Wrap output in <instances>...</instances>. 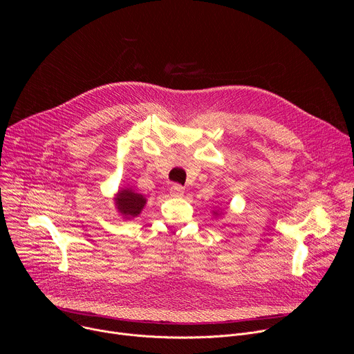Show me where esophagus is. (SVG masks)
<instances>
[{
  "mask_svg": "<svg viewBox=\"0 0 354 354\" xmlns=\"http://www.w3.org/2000/svg\"><path fill=\"white\" fill-rule=\"evenodd\" d=\"M169 190H171V194H172L174 197H182L183 193H185V189H183L180 185H172Z\"/></svg>",
  "mask_w": 354,
  "mask_h": 354,
  "instance_id": "obj_1",
  "label": "esophagus"
}]
</instances>
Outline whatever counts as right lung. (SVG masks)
Segmentation results:
<instances>
[{
    "mask_svg": "<svg viewBox=\"0 0 354 354\" xmlns=\"http://www.w3.org/2000/svg\"><path fill=\"white\" fill-rule=\"evenodd\" d=\"M147 203V198L136 193L133 189H122L115 197V205L118 212L127 220L137 217Z\"/></svg>",
    "mask_w": 354,
    "mask_h": 354,
    "instance_id": "1",
    "label": "right lung"
}]
</instances>
